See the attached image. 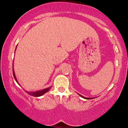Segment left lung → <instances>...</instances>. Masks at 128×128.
<instances>
[{
	"label": "left lung",
	"instance_id": "obj_1",
	"mask_svg": "<svg viewBox=\"0 0 128 128\" xmlns=\"http://www.w3.org/2000/svg\"><path fill=\"white\" fill-rule=\"evenodd\" d=\"M78 95H79L80 97H82V98H84V99H87V100H90V99H92L93 98H86V97H83V96H82V95H80V94H78Z\"/></svg>",
	"mask_w": 128,
	"mask_h": 128
}]
</instances>
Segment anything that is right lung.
Returning a JSON list of instances; mask_svg holds the SVG:
<instances>
[{
  "instance_id": "obj_1",
  "label": "right lung",
  "mask_w": 128,
  "mask_h": 128,
  "mask_svg": "<svg viewBox=\"0 0 128 128\" xmlns=\"http://www.w3.org/2000/svg\"><path fill=\"white\" fill-rule=\"evenodd\" d=\"M13 76H14V78L15 80H16V81L17 83H18L19 85H20V84L18 83V81H17L16 77V75H15L14 72L13 68ZM51 87H52L50 86V87H48V88H46L43 89V90H39V91H36V92H26H26H27V93L29 95H30L31 96H34V97H40V96H42L45 93H46V92H49V91L50 90V88H51Z\"/></svg>"
}]
</instances>
